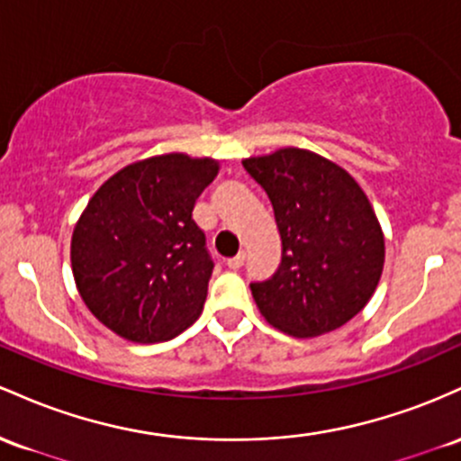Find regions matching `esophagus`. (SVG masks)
<instances>
[{"instance_id":"obj_1","label":"esophagus","mask_w":461,"mask_h":461,"mask_svg":"<svg viewBox=\"0 0 461 461\" xmlns=\"http://www.w3.org/2000/svg\"><path fill=\"white\" fill-rule=\"evenodd\" d=\"M246 263V252H240V255H235L232 258H229V261H226V266L230 267V270H240L241 266H244Z\"/></svg>"}]
</instances>
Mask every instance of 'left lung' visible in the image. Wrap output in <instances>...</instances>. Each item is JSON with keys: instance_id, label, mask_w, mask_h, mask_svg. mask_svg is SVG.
Returning a JSON list of instances; mask_svg holds the SVG:
<instances>
[{"instance_id": "1", "label": "left lung", "mask_w": 461, "mask_h": 461, "mask_svg": "<svg viewBox=\"0 0 461 461\" xmlns=\"http://www.w3.org/2000/svg\"><path fill=\"white\" fill-rule=\"evenodd\" d=\"M244 167L266 189L283 241L278 270L250 283L258 312L294 338L339 329L368 304L384 272L370 200L346 169L309 149L281 148Z\"/></svg>"}]
</instances>
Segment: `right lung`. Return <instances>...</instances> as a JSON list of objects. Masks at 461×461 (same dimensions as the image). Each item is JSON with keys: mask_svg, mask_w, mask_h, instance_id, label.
<instances>
[{"mask_svg": "<svg viewBox=\"0 0 461 461\" xmlns=\"http://www.w3.org/2000/svg\"><path fill=\"white\" fill-rule=\"evenodd\" d=\"M220 163L172 152L126 165L93 194L71 237L89 312L137 344L172 339L203 313L213 261L194 204Z\"/></svg>", "mask_w": 461, "mask_h": 461, "instance_id": "add662e5", "label": "right lung"}]
</instances>
